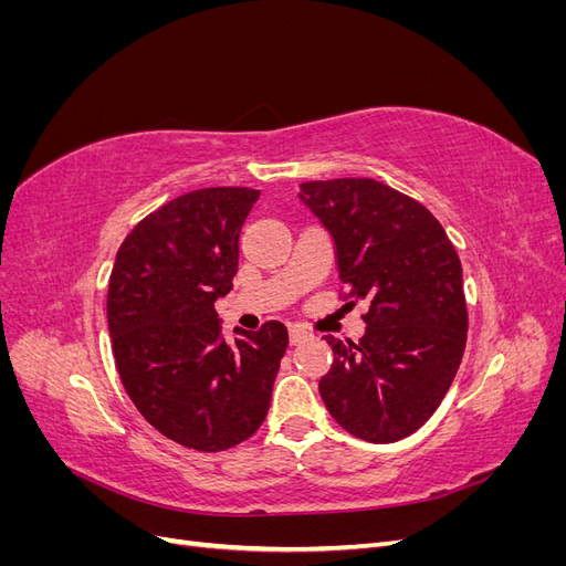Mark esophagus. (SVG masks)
Returning a JSON list of instances; mask_svg holds the SVG:
<instances>
[{
    "label": "esophagus",
    "instance_id": "34e87169",
    "mask_svg": "<svg viewBox=\"0 0 566 566\" xmlns=\"http://www.w3.org/2000/svg\"><path fill=\"white\" fill-rule=\"evenodd\" d=\"M310 337L306 335L304 331H300V328H290V345H302V342Z\"/></svg>",
    "mask_w": 566,
    "mask_h": 566
}]
</instances>
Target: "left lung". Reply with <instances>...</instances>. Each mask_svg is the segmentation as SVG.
Listing matches in <instances>:
<instances>
[{
	"label": "left lung",
	"instance_id": "obj_1",
	"mask_svg": "<svg viewBox=\"0 0 566 566\" xmlns=\"http://www.w3.org/2000/svg\"><path fill=\"white\" fill-rule=\"evenodd\" d=\"M300 198L333 235L349 304H370L361 339L325 337L321 399L349 434L399 441L432 418L465 352L458 252L430 210L382 181H306Z\"/></svg>",
	"mask_w": 566,
	"mask_h": 566
}]
</instances>
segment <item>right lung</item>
I'll return each mask as SVG.
<instances>
[{
	"label": "right lung",
	"instance_id": "obj_1",
	"mask_svg": "<svg viewBox=\"0 0 566 566\" xmlns=\"http://www.w3.org/2000/svg\"><path fill=\"white\" fill-rule=\"evenodd\" d=\"M260 191L217 186L169 200L119 245L108 331L119 380L139 413L186 449L217 453L266 418L287 349L279 321L221 337L217 297L233 287L238 238Z\"/></svg>",
	"mask_w": 566,
	"mask_h": 566
}]
</instances>
